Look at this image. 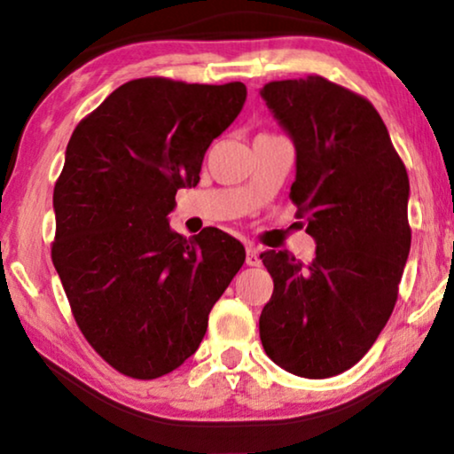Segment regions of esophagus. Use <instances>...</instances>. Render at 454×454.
I'll use <instances>...</instances> for the list:
<instances>
[{"instance_id": "1", "label": "esophagus", "mask_w": 454, "mask_h": 454, "mask_svg": "<svg viewBox=\"0 0 454 454\" xmlns=\"http://www.w3.org/2000/svg\"><path fill=\"white\" fill-rule=\"evenodd\" d=\"M246 264L247 266H260V247L258 246H247Z\"/></svg>"}]
</instances>
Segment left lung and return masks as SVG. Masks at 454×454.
Here are the masks:
<instances>
[{"label":"left lung","instance_id":"obj_1","mask_svg":"<svg viewBox=\"0 0 454 454\" xmlns=\"http://www.w3.org/2000/svg\"><path fill=\"white\" fill-rule=\"evenodd\" d=\"M262 98L294 138L291 202L316 239L309 264L262 252L270 301L260 340L301 378H331L362 359L393 314L411 227L409 177L368 98L309 74L264 84Z\"/></svg>","mask_w":454,"mask_h":454}]
</instances>
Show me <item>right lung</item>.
Returning a JSON list of instances; mask_svg holds the SVG:
<instances>
[{
	"mask_svg": "<svg viewBox=\"0 0 454 454\" xmlns=\"http://www.w3.org/2000/svg\"><path fill=\"white\" fill-rule=\"evenodd\" d=\"M246 86L148 76L115 89L74 129L53 190L51 260L74 320L120 374L153 380L194 356L246 260L216 227H169L179 188L239 115Z\"/></svg>",
	"mask_w": 454,
	"mask_h": 454,
	"instance_id": "obj_1",
	"label": "right lung"
}]
</instances>
